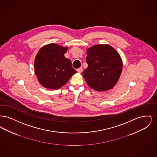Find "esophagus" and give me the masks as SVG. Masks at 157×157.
Listing matches in <instances>:
<instances>
[{"label":"esophagus","instance_id":"34e87169","mask_svg":"<svg viewBox=\"0 0 157 157\" xmlns=\"http://www.w3.org/2000/svg\"><path fill=\"white\" fill-rule=\"evenodd\" d=\"M76 71H77V72H79V73H81L82 72V71H83V69H82V67H79V68L77 69Z\"/></svg>","mask_w":157,"mask_h":157}]
</instances>
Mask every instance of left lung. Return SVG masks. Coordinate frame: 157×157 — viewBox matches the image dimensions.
Here are the masks:
<instances>
[{
  "label": "left lung",
  "mask_w": 157,
  "mask_h": 157,
  "mask_svg": "<svg viewBox=\"0 0 157 157\" xmlns=\"http://www.w3.org/2000/svg\"><path fill=\"white\" fill-rule=\"evenodd\" d=\"M86 54L88 66L82 75L89 86L97 91L113 88L122 69L120 54L109 45H94L87 49Z\"/></svg>",
  "instance_id": "left-lung-1"
}]
</instances>
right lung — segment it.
Returning a JSON list of instances; mask_svg holds the SVG:
<instances>
[{
	"mask_svg": "<svg viewBox=\"0 0 157 157\" xmlns=\"http://www.w3.org/2000/svg\"><path fill=\"white\" fill-rule=\"evenodd\" d=\"M67 47L50 44L42 47L35 57V72L39 82L46 88L58 90L76 71L65 57Z\"/></svg>",
	"mask_w": 157,
	"mask_h": 157,
	"instance_id": "obj_1",
	"label": "right lung"
}]
</instances>
